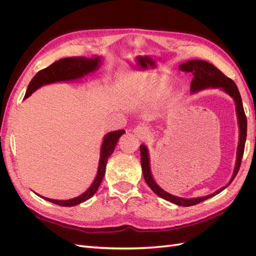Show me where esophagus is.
I'll list each match as a JSON object with an SVG mask.
<instances>
[{
  "label": "esophagus",
  "mask_w": 256,
  "mask_h": 256,
  "mask_svg": "<svg viewBox=\"0 0 256 256\" xmlns=\"http://www.w3.org/2000/svg\"><path fill=\"white\" fill-rule=\"evenodd\" d=\"M134 132L136 136H138L140 138H145L150 136V130L144 126H138L134 129Z\"/></svg>",
  "instance_id": "34e87169"
}]
</instances>
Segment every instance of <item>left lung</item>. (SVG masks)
<instances>
[{"label": "left lung", "mask_w": 256, "mask_h": 256, "mask_svg": "<svg viewBox=\"0 0 256 256\" xmlns=\"http://www.w3.org/2000/svg\"><path fill=\"white\" fill-rule=\"evenodd\" d=\"M178 67H180V70L184 72H192L193 74V79L190 86L191 94H196V92L207 88H219L233 98L235 102L238 128H239L236 164H235L233 175H232L230 182L224 186V187L220 188L219 190H216V192L212 193V194H208L206 196L184 198H180L173 194H170L168 192L164 191L156 182V180H154V176L152 174V170H150V158L148 148H147L144 144L140 146L141 166H142L143 176L146 184L150 186V188L156 193L158 196L164 198L166 200H168V202L174 203L175 205L187 207V206L196 205L200 202H203L205 200L214 196L216 194H218V193L223 191L226 187H228L230 184L234 180L235 176L239 171L240 164H242V154L244 150V144H246V118L244 111L242 97H240L237 85L233 80H230L226 76H224L218 68L214 67L212 64L208 63V62L202 60H190Z\"/></svg>", "instance_id": "left-lung-1"}]
</instances>
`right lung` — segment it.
I'll return each mask as SVG.
<instances>
[{
  "label": "right lung",
  "mask_w": 256,
  "mask_h": 256,
  "mask_svg": "<svg viewBox=\"0 0 256 256\" xmlns=\"http://www.w3.org/2000/svg\"><path fill=\"white\" fill-rule=\"evenodd\" d=\"M102 56H96L92 58H62L56 63H53L49 67L42 69L40 72H37L34 78L30 80L24 99L30 97L33 92L40 88L44 85H48L56 82H72V81H78L82 79L84 76L88 74H92L96 72L98 67L102 64ZM125 134V130H116L112 131V132L106 134L104 136V140L102 143V147H100V157H99V164H98V170L97 174L94 182H92L90 188L83 192L79 196L69 198V200H52L42 196L40 194H36L38 196L42 198L44 200H48L53 204H56L60 206L64 207H72L79 205L85 200H90L92 196L95 194L96 191L98 190L100 184L102 182V178L104 176L106 172V166L108 162V158H109L112 152H114V148L116 144H118V138L120 136Z\"/></svg>",
  "instance_id": "1"
}]
</instances>
